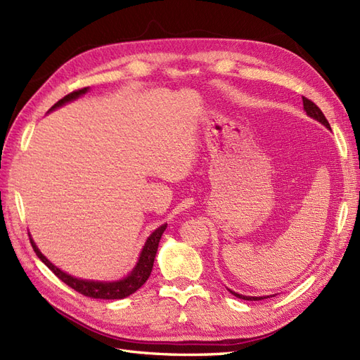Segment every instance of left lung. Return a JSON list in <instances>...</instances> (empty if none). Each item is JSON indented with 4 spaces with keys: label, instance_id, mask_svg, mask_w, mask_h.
<instances>
[{
    "label": "left lung",
    "instance_id": "left-lung-1",
    "mask_svg": "<svg viewBox=\"0 0 360 360\" xmlns=\"http://www.w3.org/2000/svg\"><path fill=\"white\" fill-rule=\"evenodd\" d=\"M302 99H303V108H304V111H307V114H308L309 117H312L314 120H317V122H320L321 124H324L328 129H330V124H329L328 120H326V117H324V114L321 112L320 108H319L317 105H315L312 101L307 99V97H302ZM230 292L234 294L236 297L243 299V300H263V299H267V297H250V296H243V294H237V292H234V291H231V290H230Z\"/></svg>",
    "mask_w": 360,
    "mask_h": 360
}]
</instances>
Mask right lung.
Instances as JSON below:
<instances>
[{
  "label": "right lung",
  "mask_w": 360,
  "mask_h": 360,
  "mask_svg": "<svg viewBox=\"0 0 360 360\" xmlns=\"http://www.w3.org/2000/svg\"><path fill=\"white\" fill-rule=\"evenodd\" d=\"M89 91V86H85V89L81 90H76L69 93L68 96H64L61 101H58L56 105H53L49 111L56 110V108L68 103L70 101L78 99L79 96L85 94ZM167 230V224L160 225L158 230H155L151 233V236L147 238V242L143 248V252L139 255L138 263L135 266V269L132 270V274L129 276H126L124 279H120V281H114V282H99V281H85V279H79V278H73L68 274H64L63 270H60L57 266H53L51 261L43 255L39 248L36 246V243L32 242V238L30 237V242L32 249H34L36 255L45 263L56 276H58L64 284H68L70 288H73L75 291H78L86 297H93V299H105V300H114V299H124L130 294L135 292L138 288L143 287L146 284V281L148 279L150 274H151V269H153V263H155V258H156V252H158V246H159V240L163 234V231Z\"/></svg>",
  "instance_id": "right-lung-1"
}]
</instances>
